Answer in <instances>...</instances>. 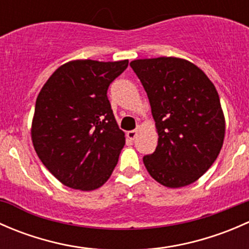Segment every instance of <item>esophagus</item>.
I'll return each mask as SVG.
<instances>
[{
	"mask_svg": "<svg viewBox=\"0 0 249 249\" xmlns=\"http://www.w3.org/2000/svg\"><path fill=\"white\" fill-rule=\"evenodd\" d=\"M139 129H140V126H139ZM137 134H139V130H131V131H127L126 136H127V139H129V140L134 141L135 139H136Z\"/></svg>",
	"mask_w": 249,
	"mask_h": 249,
	"instance_id": "obj_1",
	"label": "esophagus"
}]
</instances>
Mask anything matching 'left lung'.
Wrapping results in <instances>:
<instances>
[{
    "label": "left lung",
    "instance_id": "1",
    "mask_svg": "<svg viewBox=\"0 0 249 249\" xmlns=\"http://www.w3.org/2000/svg\"><path fill=\"white\" fill-rule=\"evenodd\" d=\"M130 66L147 92L159 136L155 152L143 158L145 169L167 188L192 184L212 166L224 142L214 84L180 57L137 59Z\"/></svg>",
    "mask_w": 249,
    "mask_h": 249
}]
</instances>
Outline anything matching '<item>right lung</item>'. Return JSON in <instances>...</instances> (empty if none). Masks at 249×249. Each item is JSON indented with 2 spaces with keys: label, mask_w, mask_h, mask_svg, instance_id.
<instances>
[{
  "label": "right lung",
  "mask_w": 249,
  "mask_h": 249,
  "mask_svg": "<svg viewBox=\"0 0 249 249\" xmlns=\"http://www.w3.org/2000/svg\"><path fill=\"white\" fill-rule=\"evenodd\" d=\"M129 60H72L39 91L31 125L37 155L66 187L90 192L104 185L125 144L107 90Z\"/></svg>",
  "instance_id": "1"
}]
</instances>
